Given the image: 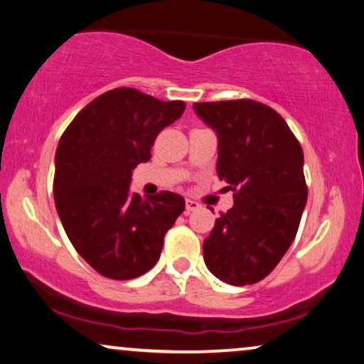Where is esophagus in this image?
Wrapping results in <instances>:
<instances>
[{"label":"esophagus","instance_id":"1","mask_svg":"<svg viewBox=\"0 0 364 364\" xmlns=\"http://www.w3.org/2000/svg\"><path fill=\"white\" fill-rule=\"evenodd\" d=\"M196 210H200V203H196L193 200H186V210H185L186 215H190L191 211H196Z\"/></svg>","mask_w":364,"mask_h":364}]
</instances>
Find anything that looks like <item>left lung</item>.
<instances>
[{
  "mask_svg": "<svg viewBox=\"0 0 364 364\" xmlns=\"http://www.w3.org/2000/svg\"><path fill=\"white\" fill-rule=\"evenodd\" d=\"M218 136V178L235 191V205L216 218L203 258L216 278L255 284L279 263L308 200L303 149L273 108L253 100L195 103Z\"/></svg>",
  "mask_w": 364,
  "mask_h": 364,
  "instance_id": "obj_1",
  "label": "left lung"
}]
</instances>
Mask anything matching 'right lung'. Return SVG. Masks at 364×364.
Listing matches in <instances>:
<instances>
[{
	"mask_svg": "<svg viewBox=\"0 0 364 364\" xmlns=\"http://www.w3.org/2000/svg\"><path fill=\"white\" fill-rule=\"evenodd\" d=\"M183 101L116 88L86 105L63 133L55 156L56 211L86 263L111 279H133L159 259L183 196L132 193V173L151 158L158 133L181 118Z\"/></svg>",
	"mask_w": 364,
	"mask_h": 364,
	"instance_id": "right-lung-1",
	"label": "right lung"
}]
</instances>
